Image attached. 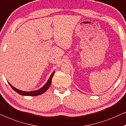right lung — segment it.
<instances>
[{
  "label": "right lung",
  "instance_id": "1",
  "mask_svg": "<svg viewBox=\"0 0 126 126\" xmlns=\"http://www.w3.org/2000/svg\"><path fill=\"white\" fill-rule=\"evenodd\" d=\"M54 73H55V71L52 73L51 76H50L49 79H48V81L47 82V83L45 84L44 86H43L41 88H40V89L37 90H33V91H30V92L22 91V90L18 89H16L15 88V87L12 86V85H11L9 82H8V83H9V85H10V86L14 90V91H16V93L22 95H28V96H36V95L42 94L44 93V92H46L47 90H48V89L49 88V87L51 84L52 79V77L53 76V75H54Z\"/></svg>",
  "mask_w": 126,
  "mask_h": 126
}]
</instances>
